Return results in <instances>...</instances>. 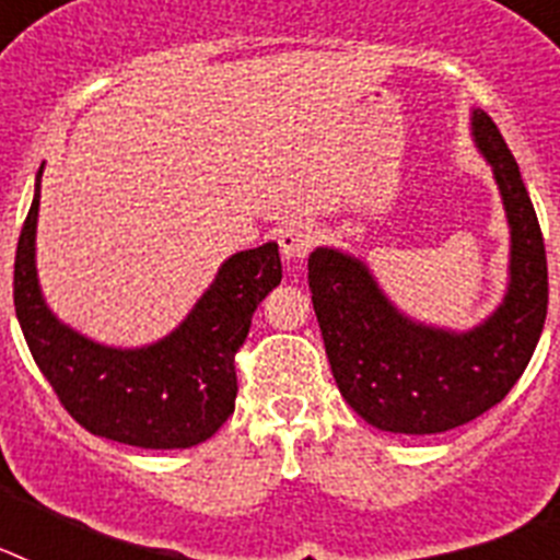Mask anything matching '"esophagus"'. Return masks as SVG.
Instances as JSON below:
<instances>
[{
  "instance_id": "1",
  "label": "esophagus",
  "mask_w": 560,
  "mask_h": 560,
  "mask_svg": "<svg viewBox=\"0 0 560 560\" xmlns=\"http://www.w3.org/2000/svg\"><path fill=\"white\" fill-rule=\"evenodd\" d=\"M316 235L308 224H291L280 232V252L289 264H296V260H305L314 246Z\"/></svg>"
}]
</instances>
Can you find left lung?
<instances>
[{"label":"left lung","instance_id":"obj_1","mask_svg":"<svg viewBox=\"0 0 560 560\" xmlns=\"http://www.w3.org/2000/svg\"><path fill=\"white\" fill-rule=\"evenodd\" d=\"M471 133L493 167L511 224V283L471 330H446L400 314L359 257L311 252L308 289L341 398L381 432L438 434L497 407L522 378L547 319V252L511 148L482 108Z\"/></svg>","mask_w":560,"mask_h":560}]
</instances>
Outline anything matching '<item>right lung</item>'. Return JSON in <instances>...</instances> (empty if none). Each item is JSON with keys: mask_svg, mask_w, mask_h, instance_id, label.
Wrapping results in <instances>:
<instances>
[{"mask_svg": "<svg viewBox=\"0 0 560 560\" xmlns=\"http://www.w3.org/2000/svg\"><path fill=\"white\" fill-rule=\"evenodd\" d=\"M42 171L13 266V305L38 370L63 409L97 438L137 448L199 446L235 412V353L255 308L283 277L277 244L226 257L185 323L165 339L145 348L97 345L63 325L38 289Z\"/></svg>", "mask_w": 560, "mask_h": 560, "instance_id": "1", "label": "right lung"}]
</instances>
